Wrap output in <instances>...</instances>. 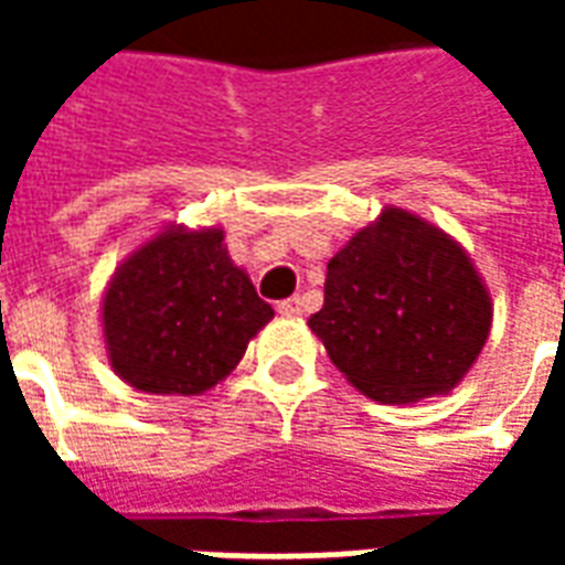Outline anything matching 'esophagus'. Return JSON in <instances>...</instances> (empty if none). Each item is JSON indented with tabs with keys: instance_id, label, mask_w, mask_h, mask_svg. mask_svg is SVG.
<instances>
[{
	"instance_id": "34e87169",
	"label": "esophagus",
	"mask_w": 565,
	"mask_h": 565,
	"mask_svg": "<svg viewBox=\"0 0 565 565\" xmlns=\"http://www.w3.org/2000/svg\"><path fill=\"white\" fill-rule=\"evenodd\" d=\"M278 315H284V318H296V315H302V299H299V296H290V299L278 302Z\"/></svg>"
}]
</instances>
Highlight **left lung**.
<instances>
[{"label":"left lung","mask_w":565,"mask_h":565,"mask_svg":"<svg viewBox=\"0 0 565 565\" xmlns=\"http://www.w3.org/2000/svg\"><path fill=\"white\" fill-rule=\"evenodd\" d=\"M308 327L363 396L412 405L469 375L493 327V299L454 235L384 205L335 250Z\"/></svg>","instance_id":"8db88e82"}]
</instances>
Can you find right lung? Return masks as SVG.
Masks as SVG:
<instances>
[{
    "label": "right lung",
    "instance_id": "1",
    "mask_svg": "<svg viewBox=\"0 0 565 565\" xmlns=\"http://www.w3.org/2000/svg\"><path fill=\"white\" fill-rule=\"evenodd\" d=\"M223 226L169 223L117 263L99 302L108 366L157 396H202L245 356L271 318Z\"/></svg>",
    "mask_w": 565,
    "mask_h": 565
}]
</instances>
